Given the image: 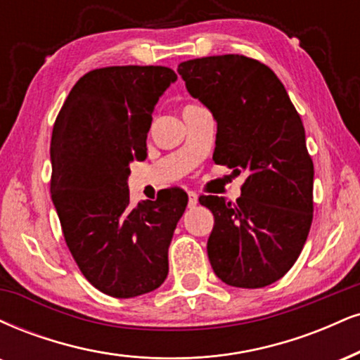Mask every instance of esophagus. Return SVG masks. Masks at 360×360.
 Returning a JSON list of instances; mask_svg holds the SVG:
<instances>
[{
	"mask_svg": "<svg viewBox=\"0 0 360 360\" xmlns=\"http://www.w3.org/2000/svg\"><path fill=\"white\" fill-rule=\"evenodd\" d=\"M188 196H189L188 206H189V207H194V206H196V205H198V194L194 193V191H189Z\"/></svg>",
	"mask_w": 360,
	"mask_h": 360,
	"instance_id": "1",
	"label": "esophagus"
}]
</instances>
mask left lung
<instances>
[{
  "mask_svg": "<svg viewBox=\"0 0 360 360\" xmlns=\"http://www.w3.org/2000/svg\"><path fill=\"white\" fill-rule=\"evenodd\" d=\"M177 72L218 122L214 162L246 172L236 202L199 198L214 216L207 258L226 285L266 287L300 257L314 218L304 124L278 77L258 60L205 56Z\"/></svg>",
  "mask_w": 360,
  "mask_h": 360,
  "instance_id": "obj_1",
  "label": "left lung"
}]
</instances>
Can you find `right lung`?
I'll list each match as a JSON object with an SVG mask.
<instances>
[{
	"label": "right lung",
	"mask_w": 360,
	"mask_h": 360,
	"mask_svg": "<svg viewBox=\"0 0 360 360\" xmlns=\"http://www.w3.org/2000/svg\"><path fill=\"white\" fill-rule=\"evenodd\" d=\"M176 79L154 65L90 70L55 120L51 201L73 259L105 295H144L167 276V250L188 194L169 188L131 206L127 177L129 164L146 159L154 107Z\"/></svg>",
	"instance_id": "1"
}]
</instances>
